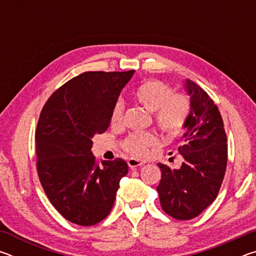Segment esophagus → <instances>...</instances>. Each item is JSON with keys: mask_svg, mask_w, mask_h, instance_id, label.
Returning a JSON list of instances; mask_svg holds the SVG:
<instances>
[{"mask_svg": "<svg viewBox=\"0 0 256 256\" xmlns=\"http://www.w3.org/2000/svg\"><path fill=\"white\" fill-rule=\"evenodd\" d=\"M128 166L131 167V168H138V167L142 166V164H144V162H141V160H138V159H134V158H130L128 160Z\"/></svg>", "mask_w": 256, "mask_h": 256, "instance_id": "esophagus-1", "label": "esophagus"}]
</instances>
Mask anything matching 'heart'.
<instances>
[{
    "label": "heart",
    "instance_id": "obj_1",
    "mask_svg": "<svg viewBox=\"0 0 256 256\" xmlns=\"http://www.w3.org/2000/svg\"><path fill=\"white\" fill-rule=\"evenodd\" d=\"M136 100L146 110L154 114L156 123L168 136H177L183 131L190 114V99L182 94H174L170 86L158 80H146L133 94ZM123 102H118L112 107L110 122L120 124L123 120ZM158 138L154 133L136 132L123 141V148L136 157H144Z\"/></svg>",
    "mask_w": 256,
    "mask_h": 256
}]
</instances>
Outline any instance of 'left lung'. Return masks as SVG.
I'll return each instance as SVG.
<instances>
[{
  "mask_svg": "<svg viewBox=\"0 0 256 256\" xmlns=\"http://www.w3.org/2000/svg\"><path fill=\"white\" fill-rule=\"evenodd\" d=\"M185 89L190 114L178 146L184 162L180 170L158 164L160 204L177 220L196 218L216 200L227 167V136L218 107L196 82L188 79Z\"/></svg>",
  "mask_w": 256,
  "mask_h": 256,
  "instance_id": "obj_1",
  "label": "left lung"
}]
</instances>
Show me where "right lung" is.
Returning <instances> with one entry per match:
<instances>
[{"label": "right lung", "mask_w": 256, "mask_h": 256, "mask_svg": "<svg viewBox=\"0 0 256 256\" xmlns=\"http://www.w3.org/2000/svg\"><path fill=\"white\" fill-rule=\"evenodd\" d=\"M136 71L84 72L48 98L36 128L37 172L52 204L68 222L94 226L110 214L123 159L96 162L94 134L110 128L112 107Z\"/></svg>", "instance_id": "obj_1"}]
</instances>
